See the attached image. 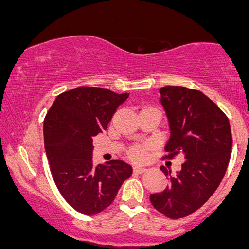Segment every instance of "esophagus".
I'll return each mask as SVG.
<instances>
[{
  "mask_svg": "<svg viewBox=\"0 0 249 249\" xmlns=\"http://www.w3.org/2000/svg\"><path fill=\"white\" fill-rule=\"evenodd\" d=\"M133 169H135L136 173H143V172L146 171V167H143V166H136Z\"/></svg>",
  "mask_w": 249,
  "mask_h": 249,
  "instance_id": "34e87169",
  "label": "esophagus"
}]
</instances>
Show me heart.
I'll list each match as a JSON object with an SVG mask.
<instances>
[{
    "label": "heart",
    "instance_id": "b5f03b06",
    "mask_svg": "<svg viewBox=\"0 0 249 249\" xmlns=\"http://www.w3.org/2000/svg\"><path fill=\"white\" fill-rule=\"evenodd\" d=\"M130 156L131 158L136 160H142L143 157H145V148L142 146H137L135 148H132L130 151Z\"/></svg>",
    "mask_w": 249,
    "mask_h": 249
}]
</instances>
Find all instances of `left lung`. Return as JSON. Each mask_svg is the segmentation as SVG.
Returning a JSON list of instances; mask_svg holds the SVG:
<instances>
[{
    "label": "left lung",
    "instance_id": "1",
    "mask_svg": "<svg viewBox=\"0 0 249 249\" xmlns=\"http://www.w3.org/2000/svg\"><path fill=\"white\" fill-rule=\"evenodd\" d=\"M160 103L166 113L169 139L165 147L168 158L182 153V168L168 176L163 192L150 194L154 208L171 219L186 217L207 202L228 167L232 137L228 118L202 92L184 86L160 89Z\"/></svg>",
    "mask_w": 249,
    "mask_h": 249
}]
</instances>
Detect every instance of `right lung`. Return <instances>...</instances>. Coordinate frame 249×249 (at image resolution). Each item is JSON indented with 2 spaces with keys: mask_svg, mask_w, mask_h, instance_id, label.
Wrapping results in <instances>:
<instances>
[{
  "mask_svg": "<svg viewBox=\"0 0 249 249\" xmlns=\"http://www.w3.org/2000/svg\"><path fill=\"white\" fill-rule=\"evenodd\" d=\"M129 98L107 89L81 86L57 96L44 121L50 171L64 199L81 213H100L113 202L132 166L121 160L93 164V137Z\"/></svg>",
  "mask_w": 249,
  "mask_h": 249,
  "instance_id": "1",
  "label": "right lung"
}]
</instances>
